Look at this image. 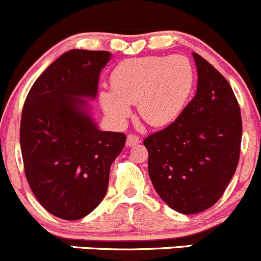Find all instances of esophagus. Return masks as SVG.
Here are the masks:
<instances>
[{"mask_svg": "<svg viewBox=\"0 0 261 261\" xmlns=\"http://www.w3.org/2000/svg\"><path fill=\"white\" fill-rule=\"evenodd\" d=\"M139 142H141V138H139L138 136H136V134H128V137H127V146L128 147L136 146V144H138Z\"/></svg>", "mask_w": 261, "mask_h": 261, "instance_id": "34e87169", "label": "esophagus"}]
</instances>
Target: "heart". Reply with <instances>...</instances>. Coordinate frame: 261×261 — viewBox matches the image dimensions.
Here are the masks:
<instances>
[{
	"label": "heart",
	"instance_id": "heart-1",
	"mask_svg": "<svg viewBox=\"0 0 261 261\" xmlns=\"http://www.w3.org/2000/svg\"><path fill=\"white\" fill-rule=\"evenodd\" d=\"M195 84L193 64L184 56H152L122 62L112 74V87L100 91L102 109L115 122L130 117L137 104L142 119L162 127L179 117Z\"/></svg>",
	"mask_w": 261,
	"mask_h": 261
}]
</instances>
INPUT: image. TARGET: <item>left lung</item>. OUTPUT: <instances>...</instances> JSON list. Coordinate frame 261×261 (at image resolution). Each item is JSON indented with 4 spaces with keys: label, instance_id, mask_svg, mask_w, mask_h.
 <instances>
[{
    "label": "left lung",
    "instance_id": "8db88e82",
    "mask_svg": "<svg viewBox=\"0 0 261 261\" xmlns=\"http://www.w3.org/2000/svg\"><path fill=\"white\" fill-rule=\"evenodd\" d=\"M197 94L174 123L144 139L148 174L161 199L194 215L217 203L236 171L242 120L228 81L199 54Z\"/></svg>",
    "mask_w": 261,
    "mask_h": 261
}]
</instances>
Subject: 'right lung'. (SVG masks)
I'll return each mask as SVG.
<instances>
[{
	"mask_svg": "<svg viewBox=\"0 0 261 261\" xmlns=\"http://www.w3.org/2000/svg\"><path fill=\"white\" fill-rule=\"evenodd\" d=\"M105 50L72 49L34 82L25 100L20 146L25 175L38 202L56 217L84 218L100 204L124 133L102 132L85 99L96 97Z\"/></svg>",
	"mask_w": 261,
	"mask_h": 261,
	"instance_id": "obj_1",
	"label": "right lung"
}]
</instances>
